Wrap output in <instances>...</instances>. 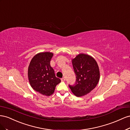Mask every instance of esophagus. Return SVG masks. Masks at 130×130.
Wrapping results in <instances>:
<instances>
[{
    "mask_svg": "<svg viewBox=\"0 0 130 130\" xmlns=\"http://www.w3.org/2000/svg\"><path fill=\"white\" fill-rule=\"evenodd\" d=\"M61 81H65V78L64 77H63V78H62L61 79Z\"/></svg>",
    "mask_w": 130,
    "mask_h": 130,
    "instance_id": "esophagus-1",
    "label": "esophagus"
}]
</instances>
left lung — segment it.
Instances as JSON below:
<instances>
[{
	"mask_svg": "<svg viewBox=\"0 0 130 130\" xmlns=\"http://www.w3.org/2000/svg\"><path fill=\"white\" fill-rule=\"evenodd\" d=\"M76 80L71 91L77 97L84 96L94 89L100 79V70L97 62L90 55L79 54L72 60Z\"/></svg>",
	"mask_w": 130,
	"mask_h": 130,
	"instance_id": "obj_1",
	"label": "left lung"
}]
</instances>
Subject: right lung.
Returning a JSON list of instances; mask_svg holds the SVG:
<instances>
[{"instance_id": "add662e5", "label": "right lung", "mask_w": 130, "mask_h": 130, "mask_svg": "<svg viewBox=\"0 0 130 130\" xmlns=\"http://www.w3.org/2000/svg\"><path fill=\"white\" fill-rule=\"evenodd\" d=\"M53 54L42 52L33 57L28 67L29 83L33 89L43 95L49 96L53 94L55 87L61 80L55 77L50 61Z\"/></svg>"}]
</instances>
